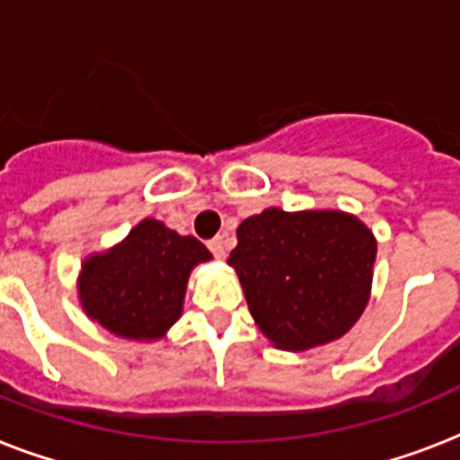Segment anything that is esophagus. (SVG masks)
<instances>
[{"label":"esophagus","instance_id":"obj_1","mask_svg":"<svg viewBox=\"0 0 460 460\" xmlns=\"http://www.w3.org/2000/svg\"><path fill=\"white\" fill-rule=\"evenodd\" d=\"M209 251H212V255H215L217 260L226 258V241H224V236L212 238V241H209Z\"/></svg>","mask_w":460,"mask_h":460}]
</instances>
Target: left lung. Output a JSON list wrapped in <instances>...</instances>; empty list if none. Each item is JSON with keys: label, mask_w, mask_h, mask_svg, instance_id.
Returning a JSON list of instances; mask_svg holds the SVG:
<instances>
[{"label": "left lung", "mask_w": 460, "mask_h": 460, "mask_svg": "<svg viewBox=\"0 0 460 460\" xmlns=\"http://www.w3.org/2000/svg\"><path fill=\"white\" fill-rule=\"evenodd\" d=\"M229 262L274 349L341 339L367 307L377 238L343 209L267 208L241 222Z\"/></svg>", "instance_id": "8db88e82"}]
</instances>
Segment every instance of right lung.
I'll return each mask as SVG.
<instances>
[{"label":"right lung","mask_w":460,"mask_h":460,"mask_svg":"<svg viewBox=\"0 0 460 460\" xmlns=\"http://www.w3.org/2000/svg\"><path fill=\"white\" fill-rule=\"evenodd\" d=\"M212 252L147 217L110 251L83 260L78 301L83 313L110 334L128 341H157L183 313L188 277Z\"/></svg>","instance_id":"obj_1"}]
</instances>
